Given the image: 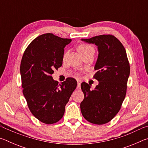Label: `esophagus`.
Here are the masks:
<instances>
[{
	"label": "esophagus",
	"mask_w": 148,
	"mask_h": 148,
	"mask_svg": "<svg viewBox=\"0 0 148 148\" xmlns=\"http://www.w3.org/2000/svg\"><path fill=\"white\" fill-rule=\"evenodd\" d=\"M76 89H77V90H79L80 89H81V82H80L79 81L77 82V85Z\"/></svg>",
	"instance_id": "esophagus-1"
}]
</instances>
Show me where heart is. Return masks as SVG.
Returning a JSON list of instances; mask_svg holds the SVG:
<instances>
[{
	"label": "heart",
	"mask_w": 148,
	"mask_h": 148,
	"mask_svg": "<svg viewBox=\"0 0 148 148\" xmlns=\"http://www.w3.org/2000/svg\"><path fill=\"white\" fill-rule=\"evenodd\" d=\"M92 49H94L92 48V47H91V46H89L88 44H80L79 46L77 47V50H78L79 53L82 55V56H83L84 54L87 53V52H89V51H91ZM67 53H66L64 54V58L65 57H66Z\"/></svg>",
	"instance_id": "1"
}]
</instances>
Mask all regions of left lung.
I'll list each match as a JSON object with an SVG mask.
<instances>
[{
	"instance_id": "8db88e82",
	"label": "left lung",
	"mask_w": 148,
	"mask_h": 148,
	"mask_svg": "<svg viewBox=\"0 0 148 148\" xmlns=\"http://www.w3.org/2000/svg\"><path fill=\"white\" fill-rule=\"evenodd\" d=\"M81 40L97 46L99 55L94 77L99 84L93 90L90 89L91 87L86 82L81 84L84 99L80 109L87 121L97 125L105 124L118 113L126 95L130 74L127 53L121 42L113 35Z\"/></svg>"
}]
</instances>
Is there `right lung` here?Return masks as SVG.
<instances>
[{"label": "right lung", "mask_w": 148, "mask_h": 148, "mask_svg": "<svg viewBox=\"0 0 148 148\" xmlns=\"http://www.w3.org/2000/svg\"><path fill=\"white\" fill-rule=\"evenodd\" d=\"M72 40L51 33L42 34L29 45L22 57L20 74L23 93L32 115L46 124L61 119L76 88L72 77L58 85L51 74L62 64L64 48Z\"/></svg>", "instance_id": "obj_1"}]
</instances>
